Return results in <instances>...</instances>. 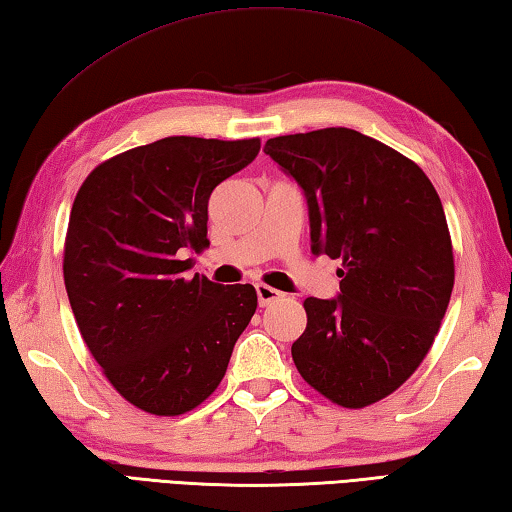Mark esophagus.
<instances>
[{
    "mask_svg": "<svg viewBox=\"0 0 512 512\" xmlns=\"http://www.w3.org/2000/svg\"><path fill=\"white\" fill-rule=\"evenodd\" d=\"M256 294H258V303H261V306H270L272 301L283 297V292L274 290V288H270V285H265V283H258L256 285Z\"/></svg>",
    "mask_w": 512,
    "mask_h": 512,
    "instance_id": "34e87169",
    "label": "esophagus"
}]
</instances>
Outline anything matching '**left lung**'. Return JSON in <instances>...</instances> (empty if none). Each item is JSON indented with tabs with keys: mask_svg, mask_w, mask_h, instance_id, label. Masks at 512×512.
<instances>
[{
	"mask_svg": "<svg viewBox=\"0 0 512 512\" xmlns=\"http://www.w3.org/2000/svg\"><path fill=\"white\" fill-rule=\"evenodd\" d=\"M265 155L303 188L312 254L342 261L339 297L303 301L308 326L292 360L335 405L369 407L411 378L450 303L441 197L418 164L357 130L285 134Z\"/></svg>",
	"mask_w": 512,
	"mask_h": 512,
	"instance_id": "1",
	"label": "left lung"
}]
</instances>
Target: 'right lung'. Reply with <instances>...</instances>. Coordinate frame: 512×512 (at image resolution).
Segmentation results:
<instances>
[{
	"mask_svg": "<svg viewBox=\"0 0 512 512\" xmlns=\"http://www.w3.org/2000/svg\"><path fill=\"white\" fill-rule=\"evenodd\" d=\"M261 139L166 137L87 175L65 238L67 297L89 353L130 402L179 416L211 396L254 317V285L213 283L186 251L209 247V197Z\"/></svg>",
	"mask_w": 512,
	"mask_h": 512,
	"instance_id": "obj_1",
	"label": "right lung"
}]
</instances>
